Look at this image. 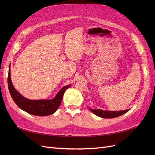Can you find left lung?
Masks as SVG:
<instances>
[{"label":"left lung","mask_w":155,"mask_h":155,"mask_svg":"<svg viewBox=\"0 0 155 155\" xmlns=\"http://www.w3.org/2000/svg\"><path fill=\"white\" fill-rule=\"evenodd\" d=\"M90 110L93 112L94 114L103 118H116V117L121 116L129 110V109H127V110H120V111H110V110H101V109H90Z\"/></svg>","instance_id":"1"}]
</instances>
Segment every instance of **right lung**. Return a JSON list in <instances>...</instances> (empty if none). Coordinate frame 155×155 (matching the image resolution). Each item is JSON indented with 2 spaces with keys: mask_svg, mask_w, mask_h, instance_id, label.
Instances as JSON below:
<instances>
[{
  "mask_svg": "<svg viewBox=\"0 0 155 155\" xmlns=\"http://www.w3.org/2000/svg\"><path fill=\"white\" fill-rule=\"evenodd\" d=\"M8 85L12 99L21 109L30 114L39 116H46L54 114L61 103L65 91L70 87V85L63 87L51 100H31L27 99L13 87L11 79L10 65L9 67Z\"/></svg>",
  "mask_w": 155,
  "mask_h": 155,
  "instance_id": "add662e5",
  "label": "right lung"
}]
</instances>
